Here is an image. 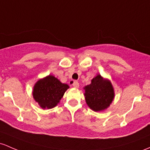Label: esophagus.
Here are the masks:
<instances>
[{
  "label": "esophagus",
  "mask_w": 150,
  "mask_h": 150,
  "mask_svg": "<svg viewBox=\"0 0 150 150\" xmlns=\"http://www.w3.org/2000/svg\"><path fill=\"white\" fill-rule=\"evenodd\" d=\"M72 86L75 88H79V83L76 80L73 81V83H72Z\"/></svg>",
  "instance_id": "34e87169"
}]
</instances>
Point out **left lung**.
<instances>
[{
	"mask_svg": "<svg viewBox=\"0 0 150 150\" xmlns=\"http://www.w3.org/2000/svg\"><path fill=\"white\" fill-rule=\"evenodd\" d=\"M87 104L94 111H101L108 108L114 98V90L109 80L97 75L92 83L84 88Z\"/></svg>",
	"mask_w": 150,
	"mask_h": 150,
	"instance_id": "1",
	"label": "left lung"
}]
</instances>
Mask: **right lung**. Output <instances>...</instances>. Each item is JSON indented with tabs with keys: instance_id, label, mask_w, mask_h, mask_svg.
<instances>
[{
	"instance_id": "obj_1",
	"label": "right lung",
	"mask_w": 150,
	"mask_h": 150,
	"mask_svg": "<svg viewBox=\"0 0 150 150\" xmlns=\"http://www.w3.org/2000/svg\"><path fill=\"white\" fill-rule=\"evenodd\" d=\"M68 88L67 84L60 83L56 78L49 75L36 83L33 95L41 108L50 109L56 106Z\"/></svg>"
}]
</instances>
